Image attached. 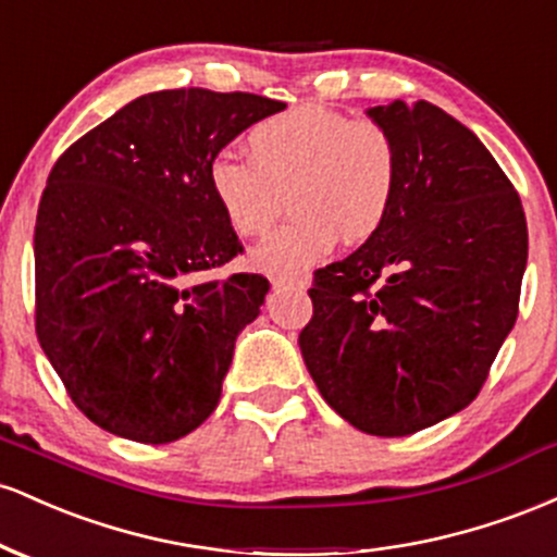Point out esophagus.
<instances>
[{
  "label": "esophagus",
  "mask_w": 557,
  "mask_h": 557,
  "mask_svg": "<svg viewBox=\"0 0 557 557\" xmlns=\"http://www.w3.org/2000/svg\"><path fill=\"white\" fill-rule=\"evenodd\" d=\"M274 290H283V287H296V290H304L306 283L300 277H272Z\"/></svg>",
  "instance_id": "1"
}]
</instances>
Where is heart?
<instances>
[{"label": "heart", "instance_id": "b5f03b06", "mask_svg": "<svg viewBox=\"0 0 557 557\" xmlns=\"http://www.w3.org/2000/svg\"><path fill=\"white\" fill-rule=\"evenodd\" d=\"M246 159L220 154L207 183L227 227L240 238L267 233L283 209L293 216L248 251L253 270L300 274L341 243H363L385 225L400 183L398 146L372 120L300 104L261 120Z\"/></svg>", "mask_w": 557, "mask_h": 557}]
</instances>
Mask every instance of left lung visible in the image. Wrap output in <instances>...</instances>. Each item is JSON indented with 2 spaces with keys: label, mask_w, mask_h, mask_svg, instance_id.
Instances as JSON below:
<instances>
[{
  "label": "left lung",
  "mask_w": 557,
  "mask_h": 557,
  "mask_svg": "<svg viewBox=\"0 0 557 557\" xmlns=\"http://www.w3.org/2000/svg\"><path fill=\"white\" fill-rule=\"evenodd\" d=\"M367 117L398 146V194L376 235L314 274L298 345L350 426L406 437L487 380L519 317L527 216L487 146L440 107L393 99Z\"/></svg>",
  "instance_id": "8db88e82"
}]
</instances>
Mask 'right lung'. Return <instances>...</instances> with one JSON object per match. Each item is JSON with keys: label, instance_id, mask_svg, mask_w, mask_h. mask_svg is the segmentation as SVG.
<instances>
[{"label": "right lung", "instance_id": "add662e5", "mask_svg": "<svg viewBox=\"0 0 557 557\" xmlns=\"http://www.w3.org/2000/svg\"><path fill=\"white\" fill-rule=\"evenodd\" d=\"M285 101L175 88L146 94L57 159L38 203L36 335L101 430L164 445L201 426L261 274L203 277L240 253L207 168Z\"/></svg>", "mask_w": 557, "mask_h": 557}]
</instances>
